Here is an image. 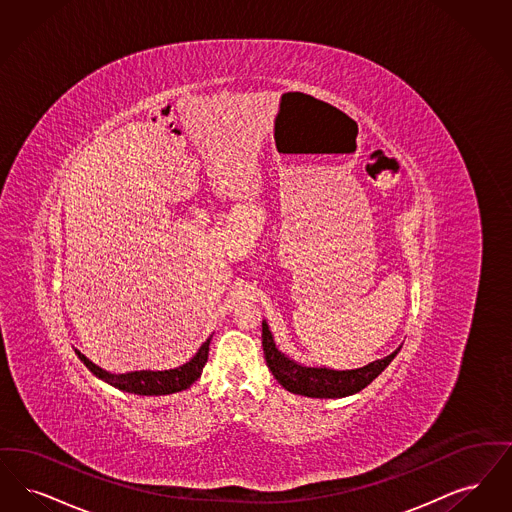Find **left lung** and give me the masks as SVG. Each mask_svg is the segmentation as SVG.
I'll list each match as a JSON object with an SVG mask.
<instances>
[{
	"mask_svg": "<svg viewBox=\"0 0 512 512\" xmlns=\"http://www.w3.org/2000/svg\"><path fill=\"white\" fill-rule=\"evenodd\" d=\"M262 346L266 356L267 367L279 384L298 396L308 398H346L357 394L365 386H369L375 378L390 365V361L398 356L401 350L392 352L390 356L377 359L365 367L350 369V371H334L327 367H306L296 363L294 359L281 354L275 348L273 334L269 331L266 321H262Z\"/></svg>",
	"mask_w": 512,
	"mask_h": 512,
	"instance_id": "left-lung-1",
	"label": "left lung"
}]
</instances>
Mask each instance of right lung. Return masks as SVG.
Returning <instances> with one entry per match:
<instances>
[{"mask_svg":"<svg viewBox=\"0 0 512 512\" xmlns=\"http://www.w3.org/2000/svg\"><path fill=\"white\" fill-rule=\"evenodd\" d=\"M208 350H210V338L200 346L195 357L189 359L187 363H183L181 367L168 369V371H132V373H124V375H114V373L97 367L93 361H89L88 357L78 350H76V354L95 377L105 380L107 384H111L122 392H130L137 396H166V394H176L181 390H187L200 377L202 367L208 361Z\"/></svg>","mask_w":512,"mask_h":512,"instance_id":"obj_1","label":"right lung"}]
</instances>
